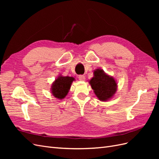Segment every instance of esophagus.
<instances>
[{
	"mask_svg": "<svg viewBox=\"0 0 159 159\" xmlns=\"http://www.w3.org/2000/svg\"><path fill=\"white\" fill-rule=\"evenodd\" d=\"M78 78L80 81H84L85 79V77L84 75H80L78 76Z\"/></svg>",
	"mask_w": 159,
	"mask_h": 159,
	"instance_id": "esophagus-1",
	"label": "esophagus"
}]
</instances>
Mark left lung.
Masks as SVG:
<instances>
[{
	"label": "left lung",
	"instance_id": "obj_1",
	"mask_svg": "<svg viewBox=\"0 0 159 159\" xmlns=\"http://www.w3.org/2000/svg\"><path fill=\"white\" fill-rule=\"evenodd\" d=\"M89 84L96 96L102 102L112 98L117 90V83L114 78L101 69L94 71V77L89 81Z\"/></svg>",
	"mask_w": 159,
	"mask_h": 159
}]
</instances>
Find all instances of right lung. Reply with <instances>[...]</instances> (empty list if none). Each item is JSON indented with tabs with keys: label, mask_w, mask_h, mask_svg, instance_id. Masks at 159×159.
Instances as JSON below:
<instances>
[{
	"label": "right lung",
	"mask_w": 159,
	"mask_h": 159,
	"mask_svg": "<svg viewBox=\"0 0 159 159\" xmlns=\"http://www.w3.org/2000/svg\"><path fill=\"white\" fill-rule=\"evenodd\" d=\"M72 77L59 76L52 85V93L57 99H64L68 94L72 81Z\"/></svg>",
	"instance_id": "right-lung-1"
}]
</instances>
